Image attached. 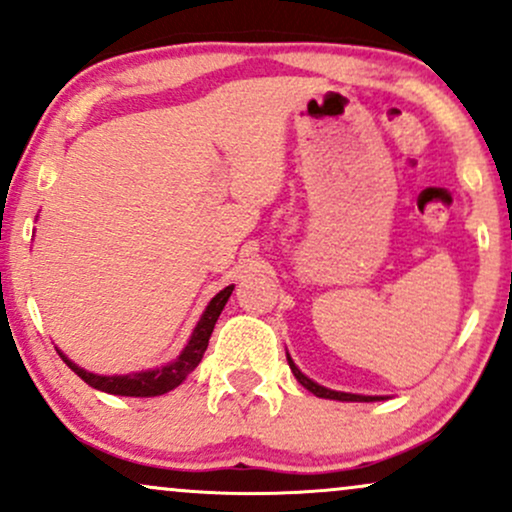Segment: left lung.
Returning a JSON list of instances; mask_svg holds the SVG:
<instances>
[{
	"mask_svg": "<svg viewBox=\"0 0 512 512\" xmlns=\"http://www.w3.org/2000/svg\"><path fill=\"white\" fill-rule=\"evenodd\" d=\"M286 361H289V368L291 373L296 375V380L301 383L305 390L313 392L315 397H322V399H339V402H380V399L385 397H378V395H354V392H337V390H330V387L325 385H317L315 380H310L308 375L301 373V368L293 363V358L289 356V351H286Z\"/></svg>",
	"mask_w": 512,
	"mask_h": 512,
	"instance_id": "8db88e82",
	"label": "left lung"
}]
</instances>
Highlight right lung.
<instances>
[{
	"mask_svg": "<svg viewBox=\"0 0 512 512\" xmlns=\"http://www.w3.org/2000/svg\"><path fill=\"white\" fill-rule=\"evenodd\" d=\"M231 293H233V284L226 286V289L219 291L214 298H211L207 308H204L202 317H199L195 330H192L190 339H187L185 349L180 351L178 358H173V361L166 363V366H161V368L139 370V373H127V375H98V373H91V370L76 366L72 358H69L67 354H62L57 346L55 349H57V354H60L62 361L67 363V366L72 368L86 385L96 387V390H101V392H108V395H120V397L166 395V392L175 390V387H178L182 380H185L187 375H190L192 370L199 366V361H202L204 351H207V346H209V337H211V332H214L216 320H219L223 305L228 303Z\"/></svg>",
	"mask_w": 512,
	"mask_h": 512,
	"instance_id": "add662e5",
	"label": "right lung"
}]
</instances>
